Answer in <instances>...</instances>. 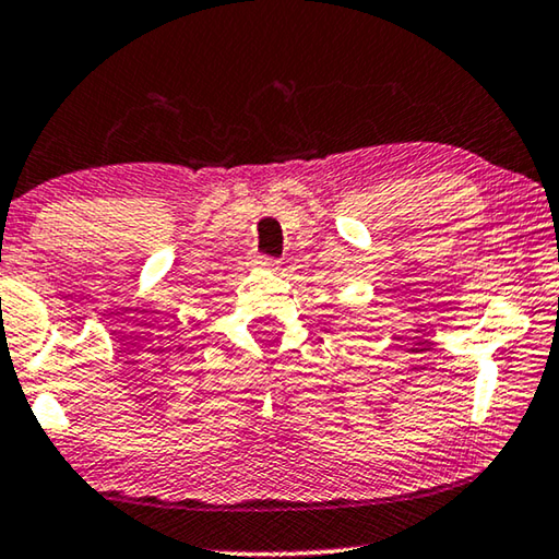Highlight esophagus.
I'll use <instances>...</instances> for the list:
<instances>
[{
	"label": "esophagus",
	"instance_id": "1",
	"mask_svg": "<svg viewBox=\"0 0 559 559\" xmlns=\"http://www.w3.org/2000/svg\"><path fill=\"white\" fill-rule=\"evenodd\" d=\"M255 265L259 269H276L278 259H273V255H255Z\"/></svg>",
	"mask_w": 559,
	"mask_h": 559
}]
</instances>
